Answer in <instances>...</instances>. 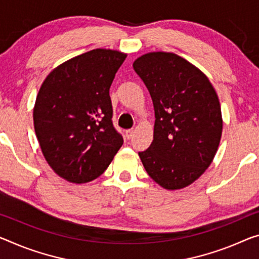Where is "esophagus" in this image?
<instances>
[{
    "mask_svg": "<svg viewBox=\"0 0 259 259\" xmlns=\"http://www.w3.org/2000/svg\"><path fill=\"white\" fill-rule=\"evenodd\" d=\"M133 134H134V131L133 130H127V131H125V137H126V139H132V137H133Z\"/></svg>",
    "mask_w": 259,
    "mask_h": 259,
    "instance_id": "obj_1",
    "label": "esophagus"
}]
</instances>
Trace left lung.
Masks as SVG:
<instances>
[{"label": "left lung", "instance_id": "8db88e82", "mask_svg": "<svg viewBox=\"0 0 259 259\" xmlns=\"http://www.w3.org/2000/svg\"><path fill=\"white\" fill-rule=\"evenodd\" d=\"M133 68L152 96L156 118L152 145L139 156L163 189H184L218 152L224 121L217 91L198 67L170 52L143 54Z\"/></svg>", "mask_w": 259, "mask_h": 259}]
</instances>
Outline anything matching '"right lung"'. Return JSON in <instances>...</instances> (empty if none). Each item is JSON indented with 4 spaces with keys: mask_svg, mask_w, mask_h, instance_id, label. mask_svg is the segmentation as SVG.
<instances>
[{
    "mask_svg": "<svg viewBox=\"0 0 259 259\" xmlns=\"http://www.w3.org/2000/svg\"><path fill=\"white\" fill-rule=\"evenodd\" d=\"M126 57L96 49L55 67L44 79L33 107L34 132L49 165L67 182L96 180L122 146L111 120L109 91Z\"/></svg>",
    "mask_w": 259,
    "mask_h": 259,
    "instance_id": "add662e5",
    "label": "right lung"
}]
</instances>
